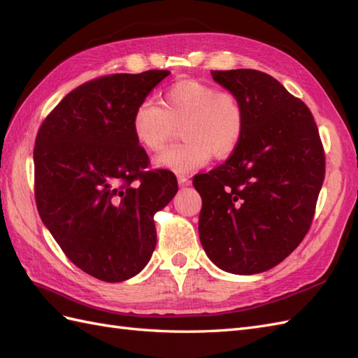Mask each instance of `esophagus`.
Listing matches in <instances>:
<instances>
[{"label":"esophagus","instance_id":"obj_1","mask_svg":"<svg viewBox=\"0 0 358 358\" xmlns=\"http://www.w3.org/2000/svg\"><path fill=\"white\" fill-rule=\"evenodd\" d=\"M178 183H179V187H188L189 185V179L185 178V176H179L178 178Z\"/></svg>","mask_w":358,"mask_h":358}]
</instances>
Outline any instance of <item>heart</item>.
Here are the masks:
<instances>
[{"label": "heart", "instance_id": "1", "mask_svg": "<svg viewBox=\"0 0 358 358\" xmlns=\"http://www.w3.org/2000/svg\"><path fill=\"white\" fill-rule=\"evenodd\" d=\"M178 127L185 142L158 155L155 166L188 175L208 164L213 154L224 158L234 152L245 134V106L230 91L188 79L173 83L162 104L146 96L133 112V134L150 152L164 148Z\"/></svg>", "mask_w": 358, "mask_h": 358}]
</instances>
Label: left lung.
<instances>
[{
  "label": "left lung",
  "instance_id": "1",
  "mask_svg": "<svg viewBox=\"0 0 358 358\" xmlns=\"http://www.w3.org/2000/svg\"><path fill=\"white\" fill-rule=\"evenodd\" d=\"M210 73L242 100L246 127L224 164L192 179L203 200L200 242L224 272L262 273L306 236L326 173L324 149L308 106L272 76Z\"/></svg>",
  "mask_w": 358,
  "mask_h": 358
}]
</instances>
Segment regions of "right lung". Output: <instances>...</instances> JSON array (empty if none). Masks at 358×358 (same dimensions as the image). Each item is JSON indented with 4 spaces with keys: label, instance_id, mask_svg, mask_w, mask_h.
<instances>
[{
    "label": "right lung",
    "instance_id": "obj_1",
    "mask_svg": "<svg viewBox=\"0 0 358 358\" xmlns=\"http://www.w3.org/2000/svg\"><path fill=\"white\" fill-rule=\"evenodd\" d=\"M170 74H112L67 94L36 138L40 218L73 264L104 282L142 272L157 245L154 215L178 192L131 129L138 101Z\"/></svg>",
    "mask_w": 358,
    "mask_h": 358
}]
</instances>
